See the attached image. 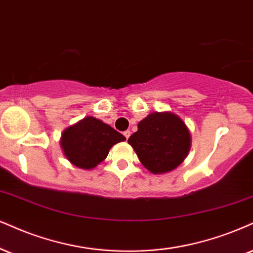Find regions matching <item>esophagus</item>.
Listing matches in <instances>:
<instances>
[{
  "instance_id": "obj_1",
  "label": "esophagus",
  "mask_w": 253,
  "mask_h": 253,
  "mask_svg": "<svg viewBox=\"0 0 253 253\" xmlns=\"http://www.w3.org/2000/svg\"><path fill=\"white\" fill-rule=\"evenodd\" d=\"M123 135L126 136V138L127 139V138H129V137H130V135H131V132H130V130H126V131L123 132Z\"/></svg>"
}]
</instances>
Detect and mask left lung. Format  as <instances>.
I'll use <instances>...</instances> for the list:
<instances>
[{"instance_id": "left-lung-1", "label": "left lung", "mask_w": 253, "mask_h": 253, "mask_svg": "<svg viewBox=\"0 0 253 253\" xmlns=\"http://www.w3.org/2000/svg\"><path fill=\"white\" fill-rule=\"evenodd\" d=\"M127 139L143 167L154 174L170 172L179 167L191 148L189 127L171 111L151 112L138 123Z\"/></svg>"}]
</instances>
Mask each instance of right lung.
Here are the masks:
<instances>
[{
    "instance_id": "add662e5",
    "label": "right lung",
    "mask_w": 253,
    "mask_h": 253,
    "mask_svg": "<svg viewBox=\"0 0 253 253\" xmlns=\"http://www.w3.org/2000/svg\"><path fill=\"white\" fill-rule=\"evenodd\" d=\"M126 137L98 120L88 116L62 132L60 145L63 155L76 168L91 170L107 158L109 150Z\"/></svg>"
}]
</instances>
